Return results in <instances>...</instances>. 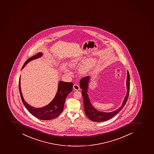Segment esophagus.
I'll list each match as a JSON object with an SVG mask.
<instances>
[{
  "label": "esophagus",
  "instance_id": "34e87169",
  "mask_svg": "<svg viewBox=\"0 0 154 154\" xmlns=\"http://www.w3.org/2000/svg\"><path fill=\"white\" fill-rule=\"evenodd\" d=\"M73 88L75 91H79L80 89L79 86L77 85V84H75L73 85Z\"/></svg>",
  "mask_w": 154,
  "mask_h": 154
}]
</instances>
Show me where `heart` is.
<instances>
[{
  "label": "heart",
  "mask_w": 154,
  "mask_h": 154,
  "mask_svg": "<svg viewBox=\"0 0 154 154\" xmlns=\"http://www.w3.org/2000/svg\"><path fill=\"white\" fill-rule=\"evenodd\" d=\"M82 60V57H76L73 59L69 63V66L71 68H76L80 65ZM96 62V59L94 57H91L86 60L80 68L79 70L80 74L83 76L88 74L95 67ZM66 71L68 72V70H66Z\"/></svg>",
  "instance_id": "1"
}]
</instances>
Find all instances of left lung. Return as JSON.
<instances>
[{"mask_svg": "<svg viewBox=\"0 0 154 154\" xmlns=\"http://www.w3.org/2000/svg\"><path fill=\"white\" fill-rule=\"evenodd\" d=\"M130 76L129 72L127 71V80H126V86H127V94L124 100L122 106L116 111L112 112H102L97 110L96 109L92 106L89 100L88 95V84L90 80V77L87 76L82 78L80 81V88L82 89V94L83 99V105H84V112L85 114L91 120L94 122H103L107 121L113 118L114 116L117 114L123 108L125 105L127 100L128 98L129 91H130Z\"/></svg>", "mask_w": 154, "mask_h": 154, "instance_id": "left-lung-1", "label": "left lung"}]
</instances>
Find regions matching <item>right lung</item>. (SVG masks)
Segmentation results:
<instances>
[{"mask_svg":"<svg viewBox=\"0 0 154 154\" xmlns=\"http://www.w3.org/2000/svg\"><path fill=\"white\" fill-rule=\"evenodd\" d=\"M42 56V54L41 52H39L35 56L30 57L26 61L22 69L24 68L26 64L30 61L41 57ZM20 80L21 79L20 77L19 87L23 103L31 114L37 118L42 120H48L54 119L62 113L63 111L65 100L67 95L71 92L73 89V83L59 81L57 92L54 100L46 106L42 108H36L31 106L30 105H29L25 101L21 92Z\"/></svg>","mask_w":154,"mask_h":154,"instance_id":"obj_1","label":"right lung"}]
</instances>
